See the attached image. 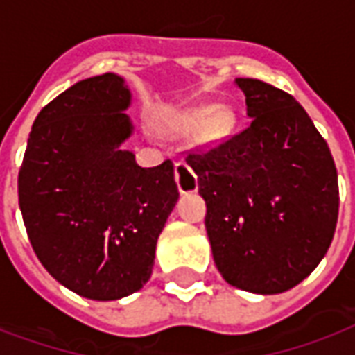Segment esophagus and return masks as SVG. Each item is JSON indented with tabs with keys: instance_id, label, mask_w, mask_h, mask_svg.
Returning a JSON list of instances; mask_svg holds the SVG:
<instances>
[{
	"instance_id": "34e87169",
	"label": "esophagus",
	"mask_w": 355,
	"mask_h": 355,
	"mask_svg": "<svg viewBox=\"0 0 355 355\" xmlns=\"http://www.w3.org/2000/svg\"><path fill=\"white\" fill-rule=\"evenodd\" d=\"M175 178H177L180 193H190V191L198 190V177L186 162H177L175 164Z\"/></svg>"
}]
</instances>
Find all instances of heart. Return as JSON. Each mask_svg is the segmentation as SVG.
<instances>
[{
    "label": "heart",
    "instance_id": "b5f03b06",
    "mask_svg": "<svg viewBox=\"0 0 355 355\" xmlns=\"http://www.w3.org/2000/svg\"><path fill=\"white\" fill-rule=\"evenodd\" d=\"M199 128V143L214 144L227 137L235 125V114L227 107H211V105H199L190 107L186 111L178 112L169 120V130L178 135H188Z\"/></svg>",
    "mask_w": 355,
    "mask_h": 355
}]
</instances>
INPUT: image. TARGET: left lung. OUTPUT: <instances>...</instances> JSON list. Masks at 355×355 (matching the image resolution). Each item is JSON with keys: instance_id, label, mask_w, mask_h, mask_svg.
<instances>
[{"instance_id": "8db88e82", "label": "left lung", "mask_w": 355, "mask_h": 355, "mask_svg": "<svg viewBox=\"0 0 355 355\" xmlns=\"http://www.w3.org/2000/svg\"><path fill=\"white\" fill-rule=\"evenodd\" d=\"M246 130L186 156L207 203L212 258L227 284L272 295L309 277L335 235L338 178L331 150L295 97L235 78Z\"/></svg>"}]
</instances>
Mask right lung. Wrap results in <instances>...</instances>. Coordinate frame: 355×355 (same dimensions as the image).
Returning a JSON list of instances; mask_svg holds the SVG:
<instances>
[{
    "label": "right lung",
    "instance_id": "right-lung-1",
    "mask_svg": "<svg viewBox=\"0 0 355 355\" xmlns=\"http://www.w3.org/2000/svg\"><path fill=\"white\" fill-rule=\"evenodd\" d=\"M131 94L114 73L84 78L33 122L18 201L33 252L60 284L94 301L141 290L178 199L171 159L144 169L120 144Z\"/></svg>",
    "mask_w": 355,
    "mask_h": 355
}]
</instances>
